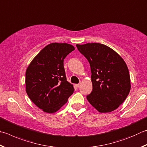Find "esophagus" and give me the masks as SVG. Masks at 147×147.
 I'll list each match as a JSON object with an SVG mask.
<instances>
[{
    "instance_id": "34e87169",
    "label": "esophagus",
    "mask_w": 147,
    "mask_h": 147,
    "mask_svg": "<svg viewBox=\"0 0 147 147\" xmlns=\"http://www.w3.org/2000/svg\"><path fill=\"white\" fill-rule=\"evenodd\" d=\"M76 86L77 87H79L80 86V84H76Z\"/></svg>"
}]
</instances>
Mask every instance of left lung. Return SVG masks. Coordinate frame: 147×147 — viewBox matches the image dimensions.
I'll return each instance as SVG.
<instances>
[{"label": "left lung", "instance_id": "1", "mask_svg": "<svg viewBox=\"0 0 147 147\" xmlns=\"http://www.w3.org/2000/svg\"><path fill=\"white\" fill-rule=\"evenodd\" d=\"M89 62L92 90L88 101L100 113L115 110L126 99L130 90L129 69L120 56L100 43L76 44Z\"/></svg>", "mask_w": 147, "mask_h": 147}]
</instances>
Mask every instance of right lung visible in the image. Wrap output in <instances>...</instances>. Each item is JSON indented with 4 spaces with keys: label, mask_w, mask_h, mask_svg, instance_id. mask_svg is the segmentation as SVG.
<instances>
[{
    "label": "right lung",
    "mask_w": 147,
    "mask_h": 147,
    "mask_svg": "<svg viewBox=\"0 0 147 147\" xmlns=\"http://www.w3.org/2000/svg\"><path fill=\"white\" fill-rule=\"evenodd\" d=\"M74 50L69 44H50L34 58L26 70V92L46 113L59 110L73 93V85L67 81L63 60Z\"/></svg>",
    "instance_id": "obj_1"
}]
</instances>
